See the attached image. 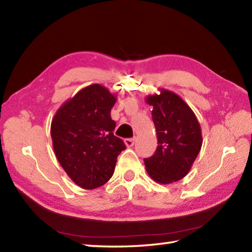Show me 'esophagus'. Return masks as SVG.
<instances>
[{
  "label": "esophagus",
  "instance_id": "obj_1",
  "mask_svg": "<svg viewBox=\"0 0 252 252\" xmlns=\"http://www.w3.org/2000/svg\"><path fill=\"white\" fill-rule=\"evenodd\" d=\"M125 143H126V146L127 148L133 147V146H134V143H135V138H129V139H126V140H125Z\"/></svg>",
  "mask_w": 252,
  "mask_h": 252
}]
</instances>
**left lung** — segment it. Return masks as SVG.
Wrapping results in <instances>:
<instances>
[{
	"label": "left lung",
	"instance_id": "1",
	"mask_svg": "<svg viewBox=\"0 0 252 252\" xmlns=\"http://www.w3.org/2000/svg\"><path fill=\"white\" fill-rule=\"evenodd\" d=\"M159 94L148 95L152 105L158 147L144 159L147 172L156 182L169 185L185 178L202 146L201 127L189 105L172 91L159 89Z\"/></svg>",
	"mask_w": 252,
	"mask_h": 252
}]
</instances>
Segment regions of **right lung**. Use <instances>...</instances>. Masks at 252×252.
Wrapping results in <instances>:
<instances>
[{
    "label": "right lung",
    "mask_w": 252,
    "mask_h": 252,
    "mask_svg": "<svg viewBox=\"0 0 252 252\" xmlns=\"http://www.w3.org/2000/svg\"><path fill=\"white\" fill-rule=\"evenodd\" d=\"M117 101L108 89L91 84L65 101L51 123L54 153L71 180L95 189L110 180L117 158L126 149L113 134L111 109Z\"/></svg>",
    "instance_id": "add662e5"
}]
</instances>
